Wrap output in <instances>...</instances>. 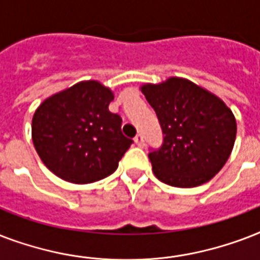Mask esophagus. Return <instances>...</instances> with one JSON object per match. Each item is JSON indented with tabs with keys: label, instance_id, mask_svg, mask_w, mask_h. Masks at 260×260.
Here are the masks:
<instances>
[{
	"label": "esophagus",
	"instance_id": "obj_1",
	"mask_svg": "<svg viewBox=\"0 0 260 260\" xmlns=\"http://www.w3.org/2000/svg\"><path fill=\"white\" fill-rule=\"evenodd\" d=\"M135 143L138 144L139 147H144V139H143V135H136V138H135Z\"/></svg>",
	"mask_w": 260,
	"mask_h": 260
}]
</instances>
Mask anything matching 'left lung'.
I'll list each match as a JSON object with an SVG mask.
<instances>
[{"instance_id":"obj_1","label":"left lung","mask_w":260,"mask_h":260,"mask_svg":"<svg viewBox=\"0 0 260 260\" xmlns=\"http://www.w3.org/2000/svg\"><path fill=\"white\" fill-rule=\"evenodd\" d=\"M162 126L163 144L148 158L155 177L196 187L221 170L236 139V120L222 100L187 79L171 77L142 86Z\"/></svg>"}]
</instances>
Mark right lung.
Segmentation results:
<instances>
[{"instance_id":"1","label":"right lung","mask_w":260,"mask_h":260,"mask_svg":"<svg viewBox=\"0 0 260 260\" xmlns=\"http://www.w3.org/2000/svg\"><path fill=\"white\" fill-rule=\"evenodd\" d=\"M113 93L83 81L51 95L32 118V142L47 169L71 183H91L113 174L132 144L121 117L109 112Z\"/></svg>"}]
</instances>
